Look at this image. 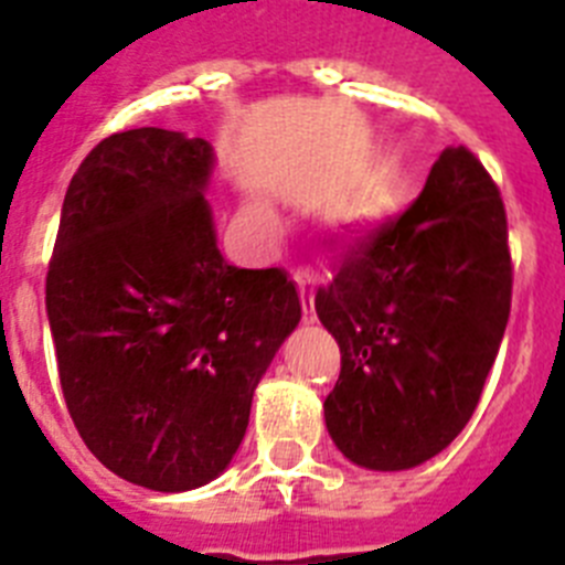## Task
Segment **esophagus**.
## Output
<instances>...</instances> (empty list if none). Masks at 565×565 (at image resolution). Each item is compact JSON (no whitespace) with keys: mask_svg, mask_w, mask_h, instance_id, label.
Returning a JSON list of instances; mask_svg holds the SVG:
<instances>
[{"mask_svg":"<svg viewBox=\"0 0 565 565\" xmlns=\"http://www.w3.org/2000/svg\"><path fill=\"white\" fill-rule=\"evenodd\" d=\"M297 279V291H299V302H302V311H306V322H313V279L311 274L306 271H297L294 274Z\"/></svg>","mask_w":565,"mask_h":565,"instance_id":"esophagus-1","label":"esophagus"}]
</instances>
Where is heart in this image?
Instances as JSON below:
<instances>
[{"instance_id": "1", "label": "heart", "mask_w": 565, "mask_h": 565, "mask_svg": "<svg viewBox=\"0 0 565 565\" xmlns=\"http://www.w3.org/2000/svg\"><path fill=\"white\" fill-rule=\"evenodd\" d=\"M246 217L254 223L257 228H263V232H274V214L268 212V206H263L259 201H252L246 206Z\"/></svg>"}]
</instances>
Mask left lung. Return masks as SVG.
Returning <instances> with one entry per match:
<instances>
[{
	"mask_svg": "<svg viewBox=\"0 0 565 565\" xmlns=\"http://www.w3.org/2000/svg\"><path fill=\"white\" fill-rule=\"evenodd\" d=\"M512 302L507 212L476 154L444 149L418 201L344 254L313 306L342 353L326 427L348 461L398 472L450 447Z\"/></svg>",
	"mask_w": 565,
	"mask_h": 565,
	"instance_id": "1",
	"label": "left lung"
}]
</instances>
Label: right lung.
I'll list each match as a JSON object with an SVG mask.
<instances>
[{
	"mask_svg": "<svg viewBox=\"0 0 565 565\" xmlns=\"http://www.w3.org/2000/svg\"><path fill=\"white\" fill-rule=\"evenodd\" d=\"M214 149L158 127L104 138L64 194L47 319L67 411L118 478L186 492L221 476L299 326L282 268L228 266L206 189Z\"/></svg>",
	"mask_w": 565,
	"mask_h": 565,
	"instance_id": "right-lung-1",
	"label": "right lung"
}]
</instances>
